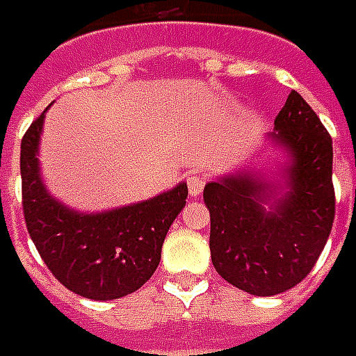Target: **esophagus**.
<instances>
[{
  "mask_svg": "<svg viewBox=\"0 0 356 356\" xmlns=\"http://www.w3.org/2000/svg\"><path fill=\"white\" fill-rule=\"evenodd\" d=\"M204 186H206V180L202 176H192L188 180V190H190V196L192 198H198L200 194L204 192Z\"/></svg>",
  "mask_w": 356,
  "mask_h": 356,
  "instance_id": "esophagus-1",
  "label": "esophagus"
}]
</instances>
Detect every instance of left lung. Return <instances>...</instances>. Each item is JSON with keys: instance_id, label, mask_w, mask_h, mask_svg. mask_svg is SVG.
Returning <instances> with one entry per match:
<instances>
[{"instance_id": "1", "label": "left lung", "mask_w": 356, "mask_h": 356, "mask_svg": "<svg viewBox=\"0 0 356 356\" xmlns=\"http://www.w3.org/2000/svg\"><path fill=\"white\" fill-rule=\"evenodd\" d=\"M267 140L285 154L273 176L245 166L204 188L213 267L257 297L283 293L305 280L335 220L333 140L297 90L289 92Z\"/></svg>"}]
</instances>
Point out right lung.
<instances>
[{"label":"right lung","mask_w":356,"mask_h":356,"mask_svg":"<svg viewBox=\"0 0 356 356\" xmlns=\"http://www.w3.org/2000/svg\"><path fill=\"white\" fill-rule=\"evenodd\" d=\"M47 108L21 140L27 232L51 273L73 293L111 301L140 289L160 264L162 243L186 206L188 186L104 212H79L43 184L39 143Z\"/></svg>","instance_id":"obj_1"}]
</instances>
